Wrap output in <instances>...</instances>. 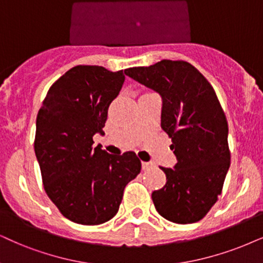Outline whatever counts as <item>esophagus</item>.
<instances>
[{"instance_id": "34e87169", "label": "esophagus", "mask_w": 263, "mask_h": 263, "mask_svg": "<svg viewBox=\"0 0 263 263\" xmlns=\"http://www.w3.org/2000/svg\"><path fill=\"white\" fill-rule=\"evenodd\" d=\"M153 165L152 162H148V161H142V168L144 171H148V170H151V168L153 167Z\"/></svg>"}]
</instances>
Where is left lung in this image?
<instances>
[{"mask_svg": "<svg viewBox=\"0 0 263 263\" xmlns=\"http://www.w3.org/2000/svg\"><path fill=\"white\" fill-rule=\"evenodd\" d=\"M125 74L161 96V128L177 158L161 167L166 184L152 194L156 211L175 223L204 218L218 200L231 165L228 122L215 89L184 61L126 69Z\"/></svg>", "mask_w": 263, "mask_h": 263, "instance_id": "1", "label": "left lung"}]
</instances>
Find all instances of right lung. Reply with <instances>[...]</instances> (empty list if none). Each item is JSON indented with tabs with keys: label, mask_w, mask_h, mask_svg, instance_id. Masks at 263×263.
Instances as JSON below:
<instances>
[{
	"label": "right lung",
	"mask_w": 263,
	"mask_h": 263,
	"mask_svg": "<svg viewBox=\"0 0 263 263\" xmlns=\"http://www.w3.org/2000/svg\"><path fill=\"white\" fill-rule=\"evenodd\" d=\"M125 81L122 70L78 65L49 87L36 118L35 154L48 198L75 223L96 226L118 214L124 189L141 172L136 153L112 155L93 136Z\"/></svg>",
	"instance_id": "add662e5"
}]
</instances>
